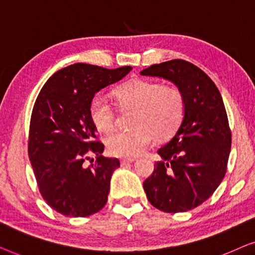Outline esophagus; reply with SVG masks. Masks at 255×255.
<instances>
[{
    "label": "esophagus",
    "mask_w": 255,
    "mask_h": 255,
    "mask_svg": "<svg viewBox=\"0 0 255 255\" xmlns=\"http://www.w3.org/2000/svg\"><path fill=\"white\" fill-rule=\"evenodd\" d=\"M134 161H135V158H133V157H125V158H121V159H120L121 165L128 164V163H133Z\"/></svg>",
    "instance_id": "esophagus-1"
}]
</instances>
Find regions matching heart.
I'll use <instances>...</instances> for the list:
<instances>
[{"label": "heart", "instance_id": "b5f03b06", "mask_svg": "<svg viewBox=\"0 0 255 255\" xmlns=\"http://www.w3.org/2000/svg\"><path fill=\"white\" fill-rule=\"evenodd\" d=\"M120 108L136 111L134 129L115 131L106 140L108 151L120 157L140 155L152 137L165 140L176 133L185 115V99L176 86L158 81L133 80L115 91ZM90 118L100 131H111L115 124V111L103 96L98 94L90 103Z\"/></svg>", "mask_w": 255, "mask_h": 255}]
</instances>
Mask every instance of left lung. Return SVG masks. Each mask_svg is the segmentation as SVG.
Segmentation results:
<instances>
[{
	"instance_id": "1",
	"label": "left lung",
	"mask_w": 255,
	"mask_h": 255,
	"mask_svg": "<svg viewBox=\"0 0 255 255\" xmlns=\"http://www.w3.org/2000/svg\"><path fill=\"white\" fill-rule=\"evenodd\" d=\"M141 74L170 80L185 99L184 119L157 150L162 159L143 182L144 192L161 211H189L211 197L226 174L231 129L223 98L211 78L186 60L154 64Z\"/></svg>"
}]
</instances>
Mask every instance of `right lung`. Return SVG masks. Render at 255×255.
<instances>
[{
    "label": "right lung",
    "instance_id": "obj_1",
    "mask_svg": "<svg viewBox=\"0 0 255 255\" xmlns=\"http://www.w3.org/2000/svg\"><path fill=\"white\" fill-rule=\"evenodd\" d=\"M131 69L73 64L54 73L37 97L30 119L29 158L43 199L64 216L87 217L106 205L112 174L120 162L101 155L104 144L88 110L94 94ZM92 155L96 163L87 166Z\"/></svg>",
    "mask_w": 255,
    "mask_h": 255
}]
</instances>
